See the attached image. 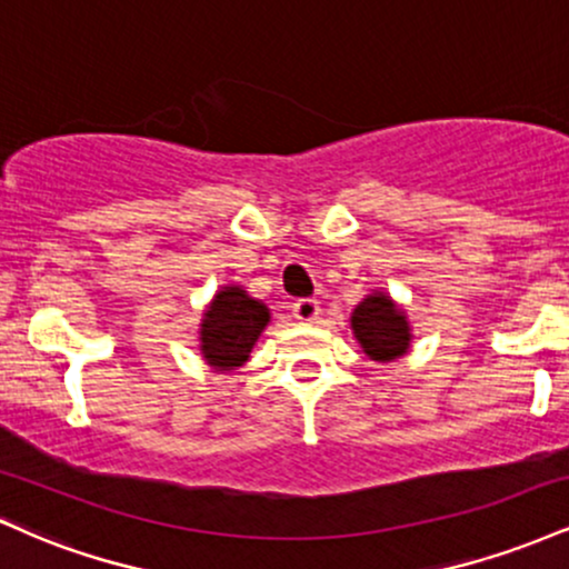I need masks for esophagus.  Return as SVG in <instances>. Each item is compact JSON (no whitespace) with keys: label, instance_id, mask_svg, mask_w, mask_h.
Instances as JSON below:
<instances>
[{"label":"esophagus","instance_id":"obj_1","mask_svg":"<svg viewBox=\"0 0 569 569\" xmlns=\"http://www.w3.org/2000/svg\"><path fill=\"white\" fill-rule=\"evenodd\" d=\"M318 316H321V307H318V299L312 297H302L293 302V318L302 323H312L318 321Z\"/></svg>","mask_w":569,"mask_h":569}]
</instances>
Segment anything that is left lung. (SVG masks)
<instances>
[{"label": "left lung", "instance_id": "8db88e82", "mask_svg": "<svg viewBox=\"0 0 569 569\" xmlns=\"http://www.w3.org/2000/svg\"><path fill=\"white\" fill-rule=\"evenodd\" d=\"M352 331L371 361H393L409 348V323L385 293H371L352 312Z\"/></svg>", "mask_w": 569, "mask_h": 569}]
</instances>
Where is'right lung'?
I'll use <instances>...</instances> for the list:
<instances>
[{
    "label": "right lung",
    "instance_id": "obj_1",
    "mask_svg": "<svg viewBox=\"0 0 569 569\" xmlns=\"http://www.w3.org/2000/svg\"><path fill=\"white\" fill-rule=\"evenodd\" d=\"M270 321V312L262 302L251 299L238 286H227L217 293L206 310L200 329L202 356L217 369H234L248 361L253 342Z\"/></svg>",
    "mask_w": 569,
    "mask_h": 569
}]
</instances>
